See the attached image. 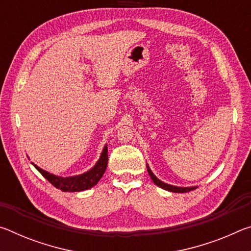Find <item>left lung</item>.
<instances>
[{"label": "left lung", "instance_id": "1", "mask_svg": "<svg viewBox=\"0 0 251 251\" xmlns=\"http://www.w3.org/2000/svg\"><path fill=\"white\" fill-rule=\"evenodd\" d=\"M147 172H148V174H150L151 180L154 181L155 185H157L158 187H160V188H163L165 190H168V192H172V193H188V192H190V190H194V189L197 188V186H193V187H178V186L166 184V182L161 181L160 179H158V178H157L154 175V173L151 171V168H150V166H148V165H147Z\"/></svg>", "mask_w": 251, "mask_h": 251}]
</instances>
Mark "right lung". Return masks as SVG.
<instances>
[{
	"label": "right lung",
	"instance_id": "add662e5",
	"mask_svg": "<svg viewBox=\"0 0 251 251\" xmlns=\"http://www.w3.org/2000/svg\"><path fill=\"white\" fill-rule=\"evenodd\" d=\"M107 151V145H105L103 148V151H101V154L100 156V159L97 160V163L90 169V171L79 174V175L70 177L56 176L54 175V174H50L44 171V169L40 168L37 165L33 163L32 164L33 166L43 175L44 178H46V179H48L54 187H56L57 189H61L62 192H83V190L90 189L92 187H94L97 182L100 181L101 176L104 175L108 163Z\"/></svg>",
	"mask_w": 251,
	"mask_h": 251
}]
</instances>
